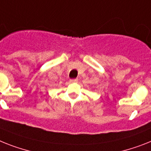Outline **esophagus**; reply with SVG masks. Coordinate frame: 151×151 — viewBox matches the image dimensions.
I'll list each match as a JSON object with an SVG mask.
<instances>
[{
	"mask_svg": "<svg viewBox=\"0 0 151 151\" xmlns=\"http://www.w3.org/2000/svg\"><path fill=\"white\" fill-rule=\"evenodd\" d=\"M78 80L77 78H73V79H70V83H74V82H78Z\"/></svg>",
	"mask_w": 151,
	"mask_h": 151,
	"instance_id": "34e87169",
	"label": "esophagus"
}]
</instances>
